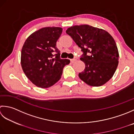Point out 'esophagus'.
<instances>
[{
    "label": "esophagus",
    "mask_w": 134,
    "mask_h": 134,
    "mask_svg": "<svg viewBox=\"0 0 134 134\" xmlns=\"http://www.w3.org/2000/svg\"><path fill=\"white\" fill-rule=\"evenodd\" d=\"M76 61V59H70V62H71V63H72V64L74 63V62H75Z\"/></svg>",
    "instance_id": "esophagus-1"
}]
</instances>
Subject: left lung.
I'll return each mask as SVG.
<instances>
[{
	"label": "left lung",
	"instance_id": "obj_1",
	"mask_svg": "<svg viewBox=\"0 0 134 134\" xmlns=\"http://www.w3.org/2000/svg\"><path fill=\"white\" fill-rule=\"evenodd\" d=\"M66 33L83 53L80 60L86 67L79 74L81 80L94 87L108 82L119 64L118 49L112 36L105 30L88 25L71 26Z\"/></svg>",
	"mask_w": 134,
	"mask_h": 134
}]
</instances>
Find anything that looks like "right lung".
I'll list each match as a JSON object with an SVG mask.
<instances>
[{
    "label": "right lung",
    "instance_id": "obj_1",
    "mask_svg": "<svg viewBox=\"0 0 134 134\" xmlns=\"http://www.w3.org/2000/svg\"><path fill=\"white\" fill-rule=\"evenodd\" d=\"M62 28L46 27L35 32L27 38L21 50V64L26 77L38 87L48 88L61 77L67 59L60 58L56 47Z\"/></svg>",
    "mask_w": 134,
    "mask_h": 134
}]
</instances>
